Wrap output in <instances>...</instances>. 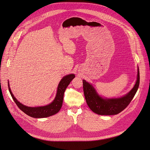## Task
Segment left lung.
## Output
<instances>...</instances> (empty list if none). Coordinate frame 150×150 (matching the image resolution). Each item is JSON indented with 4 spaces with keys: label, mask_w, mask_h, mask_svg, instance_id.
Instances as JSON below:
<instances>
[{
    "label": "left lung",
    "mask_w": 150,
    "mask_h": 150,
    "mask_svg": "<svg viewBox=\"0 0 150 150\" xmlns=\"http://www.w3.org/2000/svg\"><path fill=\"white\" fill-rule=\"evenodd\" d=\"M82 81L85 98L89 108L92 112L100 115H117L127 107L138 90L140 84L139 68H138L137 79L134 88L129 93L118 99H103L97 94L90 83L85 80Z\"/></svg>",
    "instance_id": "obj_1"
}]
</instances>
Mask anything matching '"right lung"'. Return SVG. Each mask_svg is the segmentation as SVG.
I'll return each instance as SVG.
<instances>
[{"label":"right lung","mask_w":150,"mask_h":150,"mask_svg":"<svg viewBox=\"0 0 150 150\" xmlns=\"http://www.w3.org/2000/svg\"><path fill=\"white\" fill-rule=\"evenodd\" d=\"M75 78L74 74H70L64 76L61 81H60L57 89V95L54 100V101L48 105L45 106H41L37 108H30L25 106L22 105L21 103L17 101V100L14 97L12 92L9 87V84L8 83V90L10 93L17 105L18 108L23 111L24 113L27 115L28 116L34 117V118H44L47 117L51 116H52L56 113H57L59 110L61 109L64 98V94L65 91L68 85L70 83L71 81Z\"/></svg>","instance_id":"obj_1"}]
</instances>
